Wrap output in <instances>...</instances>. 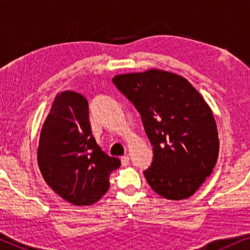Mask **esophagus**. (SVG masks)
I'll use <instances>...</instances> for the list:
<instances>
[{"mask_svg": "<svg viewBox=\"0 0 250 250\" xmlns=\"http://www.w3.org/2000/svg\"><path fill=\"white\" fill-rule=\"evenodd\" d=\"M121 162L123 166H128L129 165V156L128 155H123L121 157Z\"/></svg>", "mask_w": 250, "mask_h": 250, "instance_id": "obj_1", "label": "esophagus"}]
</instances>
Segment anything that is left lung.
I'll use <instances>...</instances> for the list:
<instances>
[{"label":"left lung","instance_id":"8db88e82","mask_svg":"<svg viewBox=\"0 0 250 250\" xmlns=\"http://www.w3.org/2000/svg\"><path fill=\"white\" fill-rule=\"evenodd\" d=\"M113 82L140 111L154 147L153 163L145 171L149 186L167 200L190 197L219 156L211 108L188 80L167 70L121 74Z\"/></svg>","mask_w":250,"mask_h":250}]
</instances>
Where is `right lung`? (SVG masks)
<instances>
[{
    "instance_id": "add662e5",
    "label": "right lung",
    "mask_w": 250,
    "mask_h": 250,
    "mask_svg": "<svg viewBox=\"0 0 250 250\" xmlns=\"http://www.w3.org/2000/svg\"><path fill=\"white\" fill-rule=\"evenodd\" d=\"M37 163L47 185L74 206L97 202L108 191L109 174L121 165L96 145L88 101L71 90L54 99L40 134Z\"/></svg>"
}]
</instances>
